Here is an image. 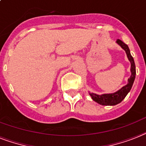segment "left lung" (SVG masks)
Returning a JSON list of instances; mask_svg holds the SVG:
<instances>
[{
	"mask_svg": "<svg viewBox=\"0 0 146 146\" xmlns=\"http://www.w3.org/2000/svg\"><path fill=\"white\" fill-rule=\"evenodd\" d=\"M116 42L119 46H121V48L126 52L127 58H128L129 61L130 62L131 64V75L129 77V78H128L127 84L123 86V88H121L119 90L114 92V93L103 94L99 95V94H97L90 93L89 92V94L92 98V100H94L95 102H97L99 104L104 105V106H114V105L118 104L121 102L122 100L126 98V96L128 94L129 92L130 91L135 78V62H134V59H133V56L130 54V51H129V46L126 44L124 43L123 42L121 41L120 39H117Z\"/></svg>",
	"mask_w": 146,
	"mask_h": 146,
	"instance_id": "left-lung-1",
	"label": "left lung"
}]
</instances>
